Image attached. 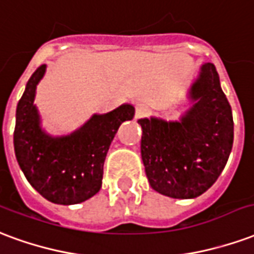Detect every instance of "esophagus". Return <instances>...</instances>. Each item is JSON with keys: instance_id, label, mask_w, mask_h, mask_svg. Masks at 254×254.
I'll list each match as a JSON object with an SVG mask.
<instances>
[{"instance_id": "34e87169", "label": "esophagus", "mask_w": 254, "mask_h": 254, "mask_svg": "<svg viewBox=\"0 0 254 254\" xmlns=\"http://www.w3.org/2000/svg\"><path fill=\"white\" fill-rule=\"evenodd\" d=\"M149 112H150V108L146 104L139 103V104H136V107H135V118H136V119H139V118H145V116L149 115Z\"/></svg>"}]
</instances>
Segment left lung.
Instances as JSON below:
<instances>
[{"mask_svg":"<svg viewBox=\"0 0 254 254\" xmlns=\"http://www.w3.org/2000/svg\"><path fill=\"white\" fill-rule=\"evenodd\" d=\"M188 99L192 105L179 120H138L147 180L153 190L173 199L204 193L225 169L234 139L231 107L214 64H201Z\"/></svg>","mask_w":254,"mask_h":254,"instance_id":"8db88e82","label":"left lung"}]
</instances>
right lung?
<instances>
[{
	"instance_id": "obj_1",
	"label": "right lung",
	"mask_w": 254,
	"mask_h": 254,
	"mask_svg": "<svg viewBox=\"0 0 254 254\" xmlns=\"http://www.w3.org/2000/svg\"><path fill=\"white\" fill-rule=\"evenodd\" d=\"M36 68L16 109L13 145L20 169L44 199L55 204H78L101 188L103 166L120 125L134 118L135 108L122 104L108 114H94L78 129L54 136L42 127L35 105L36 86L46 73Z\"/></svg>"
}]
</instances>
